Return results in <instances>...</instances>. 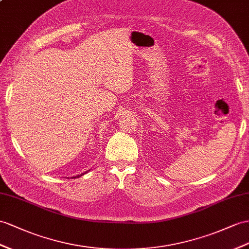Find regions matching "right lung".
<instances>
[{
  "label": "right lung",
  "mask_w": 249,
  "mask_h": 249,
  "mask_svg": "<svg viewBox=\"0 0 249 249\" xmlns=\"http://www.w3.org/2000/svg\"><path fill=\"white\" fill-rule=\"evenodd\" d=\"M84 174H86V173H84ZM84 174H82V175H80V176H76V178H79V177L83 176V175H84ZM74 178H75V177H72V179H74Z\"/></svg>",
  "instance_id": "add662e5"
}]
</instances>
